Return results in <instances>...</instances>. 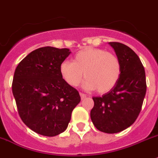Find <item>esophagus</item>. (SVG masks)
I'll use <instances>...</instances> for the list:
<instances>
[{
    "label": "esophagus",
    "mask_w": 158,
    "mask_h": 158,
    "mask_svg": "<svg viewBox=\"0 0 158 158\" xmlns=\"http://www.w3.org/2000/svg\"><path fill=\"white\" fill-rule=\"evenodd\" d=\"M80 94L81 99H82V100H83V99H85V98H86V95L84 94L80 93V94Z\"/></svg>",
    "instance_id": "esophagus-1"
}]
</instances>
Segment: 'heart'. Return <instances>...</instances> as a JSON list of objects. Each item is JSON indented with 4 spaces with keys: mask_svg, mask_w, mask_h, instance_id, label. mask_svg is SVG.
I'll return each mask as SVG.
<instances>
[{
    "mask_svg": "<svg viewBox=\"0 0 158 158\" xmlns=\"http://www.w3.org/2000/svg\"><path fill=\"white\" fill-rule=\"evenodd\" d=\"M60 73L67 84L76 87L86 79L83 87L89 90L96 89L99 94H106L113 89L121 76V63L115 54L104 49L85 47L72 57V62L60 64Z\"/></svg>",
    "mask_w": 158,
    "mask_h": 158,
    "instance_id": "b5f03b06",
    "label": "heart"
}]
</instances>
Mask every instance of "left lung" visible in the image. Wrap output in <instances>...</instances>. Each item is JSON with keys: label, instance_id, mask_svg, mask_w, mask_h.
Listing matches in <instances>:
<instances>
[{"label": "left lung", "instance_id": "left-lung-1", "mask_svg": "<svg viewBox=\"0 0 158 158\" xmlns=\"http://www.w3.org/2000/svg\"><path fill=\"white\" fill-rule=\"evenodd\" d=\"M121 63V76L116 86L102 97H94L90 118L98 130L113 134L134 123L146 92L145 69L134 51L124 44L109 42Z\"/></svg>", "mask_w": 158, "mask_h": 158}]
</instances>
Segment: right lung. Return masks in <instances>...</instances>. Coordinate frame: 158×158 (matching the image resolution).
Instances as JSON below:
<instances>
[{"instance_id":"obj_1","label":"right lung","mask_w":158,"mask_h":158,"mask_svg":"<svg viewBox=\"0 0 158 158\" xmlns=\"http://www.w3.org/2000/svg\"><path fill=\"white\" fill-rule=\"evenodd\" d=\"M70 53L66 48H39L15 69L12 94L18 113L30 129L42 135L52 137L64 131L80 102L77 89L67 84L59 71Z\"/></svg>"}]
</instances>
